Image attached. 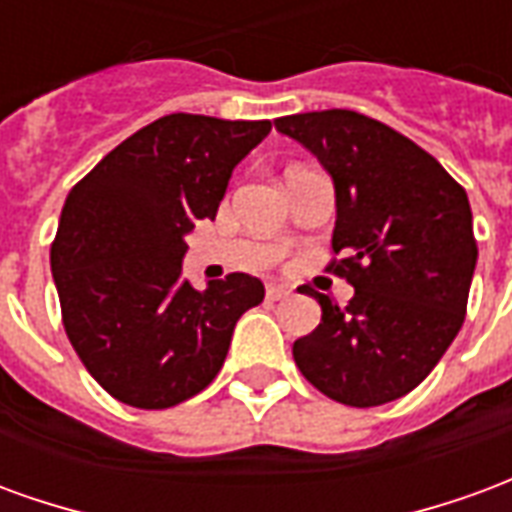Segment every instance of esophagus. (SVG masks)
<instances>
[{
	"label": "esophagus",
	"instance_id": "34e87169",
	"mask_svg": "<svg viewBox=\"0 0 512 512\" xmlns=\"http://www.w3.org/2000/svg\"><path fill=\"white\" fill-rule=\"evenodd\" d=\"M290 293H293V288H290V285H277V282H274V285H268V288H266L268 301H282V299H288Z\"/></svg>",
	"mask_w": 512,
	"mask_h": 512
}]
</instances>
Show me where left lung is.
Here are the masks:
<instances>
[{
  "mask_svg": "<svg viewBox=\"0 0 512 512\" xmlns=\"http://www.w3.org/2000/svg\"><path fill=\"white\" fill-rule=\"evenodd\" d=\"M329 169L337 194L332 271L354 285L345 307L321 304L318 329L293 343L301 376L337 403L403 397L461 332L477 241L469 197L428 150L351 109L279 117Z\"/></svg>",
  "mask_w": 512,
  "mask_h": 512,
  "instance_id": "1",
  "label": "left lung"
}]
</instances>
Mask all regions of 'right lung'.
I'll use <instances>...</instances> for the list:
<instances>
[{"label":"right lung","mask_w":512,"mask_h":512,"mask_svg":"<svg viewBox=\"0 0 512 512\" xmlns=\"http://www.w3.org/2000/svg\"><path fill=\"white\" fill-rule=\"evenodd\" d=\"M268 120L158 117L106 153L65 197L51 244L62 326L87 373L134 408L189 400L222 370L235 321L266 290L227 274L180 282L183 235L219 211L235 164Z\"/></svg>","instance_id":"add662e5"}]
</instances>
